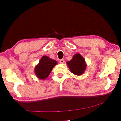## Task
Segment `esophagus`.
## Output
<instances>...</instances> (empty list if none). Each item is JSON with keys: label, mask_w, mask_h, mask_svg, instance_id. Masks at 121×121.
Listing matches in <instances>:
<instances>
[{"label": "esophagus", "mask_w": 121, "mask_h": 121, "mask_svg": "<svg viewBox=\"0 0 121 121\" xmlns=\"http://www.w3.org/2000/svg\"><path fill=\"white\" fill-rule=\"evenodd\" d=\"M59 62H60V64H64L65 60H64V59H61L60 61H59Z\"/></svg>", "instance_id": "1"}]
</instances>
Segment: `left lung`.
Returning <instances> with one entry per match:
<instances>
[{
    "label": "left lung",
    "mask_w": 121,
    "mask_h": 121,
    "mask_svg": "<svg viewBox=\"0 0 121 121\" xmlns=\"http://www.w3.org/2000/svg\"><path fill=\"white\" fill-rule=\"evenodd\" d=\"M67 65L72 73L76 75H82L87 66L84 58L79 53L75 54L71 60L67 62Z\"/></svg>",
    "instance_id": "obj_1"
}]
</instances>
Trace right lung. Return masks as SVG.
Instances as JSON below:
<instances>
[{
	"mask_svg": "<svg viewBox=\"0 0 121 121\" xmlns=\"http://www.w3.org/2000/svg\"><path fill=\"white\" fill-rule=\"evenodd\" d=\"M57 64V61L47 56H43L39 62L34 68V72L36 77L39 79L45 80L49 76L55 65Z\"/></svg>",
	"mask_w": 121,
	"mask_h": 121,
	"instance_id": "obj_1",
	"label": "right lung"
}]
</instances>
